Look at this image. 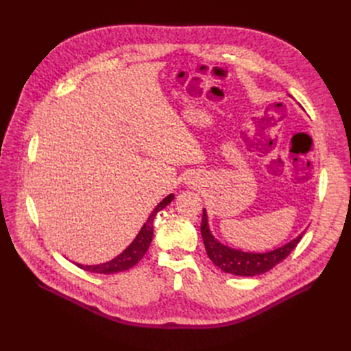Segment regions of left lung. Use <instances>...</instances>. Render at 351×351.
Returning a JSON list of instances; mask_svg holds the SVG:
<instances>
[{"label":"left lung","instance_id":"obj_1","mask_svg":"<svg viewBox=\"0 0 351 351\" xmlns=\"http://www.w3.org/2000/svg\"><path fill=\"white\" fill-rule=\"evenodd\" d=\"M200 234L204 239V244L209 259L214 262L217 267L227 274L240 275V277H254L272 269L275 265L282 262L289 254L295 249L299 244L303 232L297 236L294 240L289 241L284 246L265 252V253H250L243 252L239 249H232L226 246V244L219 243L214 236L210 234V230L208 226V215L204 209V215H202V224H200Z\"/></svg>","mask_w":351,"mask_h":351}]
</instances>
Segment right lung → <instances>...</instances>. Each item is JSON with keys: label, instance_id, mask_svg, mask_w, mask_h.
<instances>
[{"label": "right lung", "instance_id": "add662e5", "mask_svg": "<svg viewBox=\"0 0 351 351\" xmlns=\"http://www.w3.org/2000/svg\"><path fill=\"white\" fill-rule=\"evenodd\" d=\"M174 199V195H168L161 204H158L156 208L152 210V214L147 218V221L143 224V227L141 228L139 234L136 236V239L132 241V244L129 247H127L123 253H120L119 256H115L114 259L105 262V263H99V265H80L76 263L79 268L84 269V271H89V272H97V274H114V272H121L129 269L134 265L139 262L145 253L147 252L151 246V241L154 237V219L155 215L158 214L159 210L164 209L168 204H171Z\"/></svg>", "mask_w": 351, "mask_h": 351}]
</instances>
